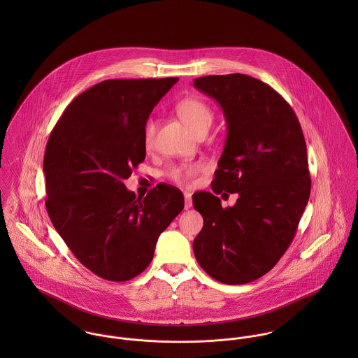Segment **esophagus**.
I'll use <instances>...</instances> for the list:
<instances>
[{"instance_id":"1","label":"esophagus","mask_w":358,"mask_h":358,"mask_svg":"<svg viewBox=\"0 0 358 358\" xmlns=\"http://www.w3.org/2000/svg\"><path fill=\"white\" fill-rule=\"evenodd\" d=\"M192 205H193L192 194L190 193H185V208L189 209V208H192Z\"/></svg>"}]
</instances>
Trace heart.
<instances>
[{
    "label": "heart",
    "mask_w": 358,
    "mask_h": 358,
    "mask_svg": "<svg viewBox=\"0 0 358 358\" xmlns=\"http://www.w3.org/2000/svg\"><path fill=\"white\" fill-rule=\"evenodd\" d=\"M175 110L179 118L183 121V124L196 135L208 132V129L212 125L213 111L200 98H185L176 103ZM155 132H157V120L154 117H149L143 127V143L146 149L153 148ZM201 168H203V164L200 162L180 164L169 168L166 172V176L176 185L187 186L194 182Z\"/></svg>",
    "instance_id": "b5f03b06"
}]
</instances>
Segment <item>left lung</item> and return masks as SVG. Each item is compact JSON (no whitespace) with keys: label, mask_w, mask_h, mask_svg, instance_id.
Masks as SVG:
<instances>
[{"label":"left lung","mask_w":358,"mask_h":358,"mask_svg":"<svg viewBox=\"0 0 358 358\" xmlns=\"http://www.w3.org/2000/svg\"><path fill=\"white\" fill-rule=\"evenodd\" d=\"M194 87L220 104L227 139L213 193H237L222 208L212 193L193 196L204 226L193 251L206 274L237 285L270 271L291 245L310 196L305 136L288 102L245 74L205 76Z\"/></svg>","instance_id":"obj_1"}]
</instances>
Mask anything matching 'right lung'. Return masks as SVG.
I'll list each match as a JSON object with an SVG mask.
<instances>
[{
	"mask_svg": "<svg viewBox=\"0 0 358 358\" xmlns=\"http://www.w3.org/2000/svg\"><path fill=\"white\" fill-rule=\"evenodd\" d=\"M178 80L102 81L66 107L50 135L44 173L52 224L73 255L104 280L139 275L185 206L173 186L158 185L142 199L124 185L146 157V120Z\"/></svg>",
	"mask_w": 358,
	"mask_h": 358,
	"instance_id": "1",
	"label": "right lung"
}]
</instances>
